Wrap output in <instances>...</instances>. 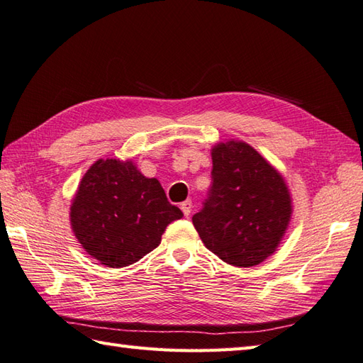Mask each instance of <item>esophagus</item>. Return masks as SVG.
Returning <instances> with one entry per match:
<instances>
[{
	"mask_svg": "<svg viewBox=\"0 0 363 363\" xmlns=\"http://www.w3.org/2000/svg\"><path fill=\"white\" fill-rule=\"evenodd\" d=\"M180 208H182L183 214L188 217V216L191 214V211H192V202H191V200H186V202H183V203H182V206H180Z\"/></svg>",
	"mask_w": 363,
	"mask_h": 363,
	"instance_id": "34e87169",
	"label": "esophagus"
}]
</instances>
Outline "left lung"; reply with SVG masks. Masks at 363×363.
I'll list each match as a JSON object with an SVG mask.
<instances>
[{
  "instance_id": "left-lung-1",
  "label": "left lung",
  "mask_w": 363,
  "mask_h": 363,
  "mask_svg": "<svg viewBox=\"0 0 363 363\" xmlns=\"http://www.w3.org/2000/svg\"><path fill=\"white\" fill-rule=\"evenodd\" d=\"M211 157V188L192 223L223 262L253 267L273 255L291 222L287 184L247 143H219Z\"/></svg>"
}]
</instances>
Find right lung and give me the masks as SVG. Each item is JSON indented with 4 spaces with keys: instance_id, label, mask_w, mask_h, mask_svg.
Wrapping results in <instances>:
<instances>
[{
    "instance_id": "1",
    "label": "right lung",
    "mask_w": 363,
    "mask_h": 363,
    "mask_svg": "<svg viewBox=\"0 0 363 363\" xmlns=\"http://www.w3.org/2000/svg\"><path fill=\"white\" fill-rule=\"evenodd\" d=\"M183 213L169 203L157 179L133 161L98 160L80 180L71 203V227L85 252L111 269L140 261L161 242Z\"/></svg>"
}]
</instances>
